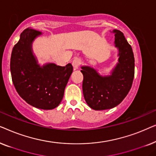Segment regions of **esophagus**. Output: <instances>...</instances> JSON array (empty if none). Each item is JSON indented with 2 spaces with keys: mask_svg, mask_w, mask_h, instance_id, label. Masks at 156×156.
<instances>
[{
  "mask_svg": "<svg viewBox=\"0 0 156 156\" xmlns=\"http://www.w3.org/2000/svg\"><path fill=\"white\" fill-rule=\"evenodd\" d=\"M72 66H73V67H74V70L77 69L78 68H79V67H80V65H81L80 59L74 58L73 59V61H72Z\"/></svg>",
  "mask_w": 156,
  "mask_h": 156,
  "instance_id": "34e87169",
  "label": "esophagus"
}]
</instances>
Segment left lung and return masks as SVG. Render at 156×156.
Wrapping results in <instances>:
<instances>
[{
	"label": "left lung",
	"mask_w": 156,
	"mask_h": 156,
	"mask_svg": "<svg viewBox=\"0 0 156 156\" xmlns=\"http://www.w3.org/2000/svg\"><path fill=\"white\" fill-rule=\"evenodd\" d=\"M115 47L119 50V62L111 75L101 76L89 66H82L83 94L89 107L105 110L119 105L131 88L135 60L131 46L119 30H114Z\"/></svg>",
	"instance_id": "obj_1"
}]
</instances>
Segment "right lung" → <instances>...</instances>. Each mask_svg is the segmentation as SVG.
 <instances>
[{
    "instance_id": "right-lung-1",
    "label": "right lung",
    "mask_w": 156,
    "mask_h": 156,
    "mask_svg": "<svg viewBox=\"0 0 156 156\" xmlns=\"http://www.w3.org/2000/svg\"><path fill=\"white\" fill-rule=\"evenodd\" d=\"M40 31L27 28L12 48L10 72L17 92L27 104L44 110L56 108L64 97L66 85L73 71L71 64L65 67L48 63L40 66L33 55L32 43Z\"/></svg>"
}]
</instances>
